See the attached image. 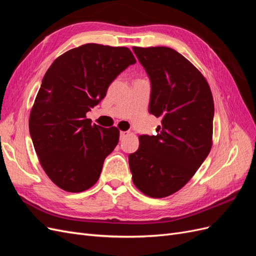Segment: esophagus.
<instances>
[{
	"mask_svg": "<svg viewBox=\"0 0 256 256\" xmlns=\"http://www.w3.org/2000/svg\"><path fill=\"white\" fill-rule=\"evenodd\" d=\"M128 134H129V132H127V131H120V140H124V138H125Z\"/></svg>",
	"mask_w": 256,
	"mask_h": 256,
	"instance_id": "1",
	"label": "esophagus"
}]
</instances>
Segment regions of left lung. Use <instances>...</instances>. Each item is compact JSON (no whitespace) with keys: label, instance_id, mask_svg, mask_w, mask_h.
<instances>
[{"label":"left lung","instance_id":"left-lung-1","mask_svg":"<svg viewBox=\"0 0 256 256\" xmlns=\"http://www.w3.org/2000/svg\"><path fill=\"white\" fill-rule=\"evenodd\" d=\"M132 49L150 79V112L162 120L157 136H138L130 171L145 196L166 198L191 180L212 150L214 98L205 76L174 49Z\"/></svg>","mask_w":256,"mask_h":256}]
</instances>
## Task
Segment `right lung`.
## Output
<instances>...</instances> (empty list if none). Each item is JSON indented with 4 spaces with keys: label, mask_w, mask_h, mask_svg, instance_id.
<instances>
[{
    "label": "right lung",
    "mask_w": 256,
    "mask_h": 256,
    "mask_svg": "<svg viewBox=\"0 0 256 256\" xmlns=\"http://www.w3.org/2000/svg\"><path fill=\"white\" fill-rule=\"evenodd\" d=\"M136 62L126 47L86 44L62 54L46 72L28 128L40 164L58 188L76 193L97 182L120 130L92 124L86 113Z\"/></svg>",
    "instance_id": "1"
}]
</instances>
